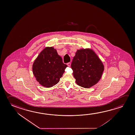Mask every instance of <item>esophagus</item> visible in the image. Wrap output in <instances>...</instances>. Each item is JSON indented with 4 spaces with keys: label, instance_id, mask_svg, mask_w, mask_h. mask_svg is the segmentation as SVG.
Instances as JSON below:
<instances>
[{
    "label": "esophagus",
    "instance_id": "obj_1",
    "mask_svg": "<svg viewBox=\"0 0 135 135\" xmlns=\"http://www.w3.org/2000/svg\"><path fill=\"white\" fill-rule=\"evenodd\" d=\"M71 62H68L67 64V65H68V66L70 67L71 66Z\"/></svg>",
    "mask_w": 135,
    "mask_h": 135
}]
</instances>
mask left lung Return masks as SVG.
<instances>
[{
    "instance_id": "obj_1",
    "label": "left lung",
    "mask_w": 135,
    "mask_h": 135,
    "mask_svg": "<svg viewBox=\"0 0 135 135\" xmlns=\"http://www.w3.org/2000/svg\"><path fill=\"white\" fill-rule=\"evenodd\" d=\"M73 75L78 85L89 88L100 80L104 65L93 50H78L71 64Z\"/></svg>"
}]
</instances>
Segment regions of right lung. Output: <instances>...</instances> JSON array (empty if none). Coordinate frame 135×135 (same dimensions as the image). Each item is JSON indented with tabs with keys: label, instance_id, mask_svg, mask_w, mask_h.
<instances>
[{
	"label": "right lung",
	"instance_id": "obj_1",
	"mask_svg": "<svg viewBox=\"0 0 135 135\" xmlns=\"http://www.w3.org/2000/svg\"><path fill=\"white\" fill-rule=\"evenodd\" d=\"M67 67L53 47H46L40 53L33 64L36 80L44 87H52L59 82Z\"/></svg>",
	"mask_w": 135,
	"mask_h": 135
}]
</instances>
